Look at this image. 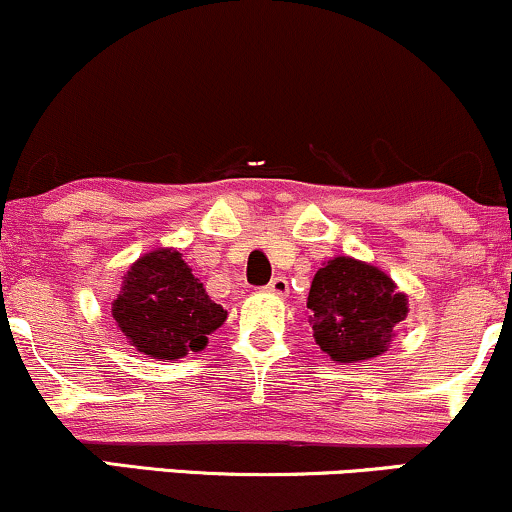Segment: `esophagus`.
<instances>
[{"instance_id":"esophagus-1","label":"esophagus","mask_w":512,"mask_h":512,"mask_svg":"<svg viewBox=\"0 0 512 512\" xmlns=\"http://www.w3.org/2000/svg\"><path fill=\"white\" fill-rule=\"evenodd\" d=\"M267 291L274 293V296H289V281H286V276H274L267 284Z\"/></svg>"}]
</instances>
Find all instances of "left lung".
<instances>
[{
	"instance_id": "obj_1",
	"label": "left lung",
	"mask_w": 512,
	"mask_h": 512,
	"mask_svg": "<svg viewBox=\"0 0 512 512\" xmlns=\"http://www.w3.org/2000/svg\"><path fill=\"white\" fill-rule=\"evenodd\" d=\"M308 308L315 344L334 363L351 366L390 349L409 298L380 267L339 255L315 272Z\"/></svg>"
}]
</instances>
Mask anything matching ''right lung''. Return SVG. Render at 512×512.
Listing matches in <instances>:
<instances>
[{
	"instance_id": "obj_1",
	"label": "right lung",
	"mask_w": 512,
	"mask_h": 512,
	"mask_svg": "<svg viewBox=\"0 0 512 512\" xmlns=\"http://www.w3.org/2000/svg\"><path fill=\"white\" fill-rule=\"evenodd\" d=\"M110 313L122 337L158 361L202 351L228 317L175 248L149 250L129 264Z\"/></svg>"
}]
</instances>
